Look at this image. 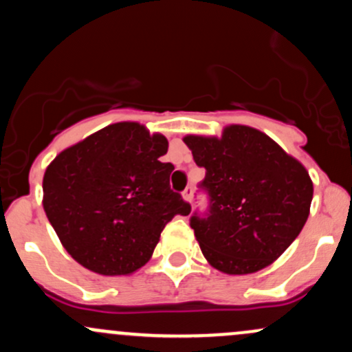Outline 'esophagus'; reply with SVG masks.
<instances>
[{"mask_svg":"<svg viewBox=\"0 0 352 352\" xmlns=\"http://www.w3.org/2000/svg\"><path fill=\"white\" fill-rule=\"evenodd\" d=\"M182 197L185 202H192V199H194V187H187L185 190L182 192Z\"/></svg>","mask_w":352,"mask_h":352,"instance_id":"1","label":"esophagus"}]
</instances>
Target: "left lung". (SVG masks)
Segmentation results:
<instances>
[{
	"mask_svg": "<svg viewBox=\"0 0 352 352\" xmlns=\"http://www.w3.org/2000/svg\"><path fill=\"white\" fill-rule=\"evenodd\" d=\"M184 142L206 168L200 188L208 194V214L190 217L204 257L232 276L267 267L309 217L314 188L307 170L245 125L227 126L220 138L187 135Z\"/></svg>",
	"mask_w": 352,
	"mask_h": 352,
	"instance_id": "1",
	"label": "left lung"
}]
</instances>
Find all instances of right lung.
Listing matches in <instances>:
<instances>
[{
    "instance_id": "1",
    "label": "right lung",
    "mask_w": 352,
    "mask_h": 352,
    "mask_svg": "<svg viewBox=\"0 0 352 352\" xmlns=\"http://www.w3.org/2000/svg\"><path fill=\"white\" fill-rule=\"evenodd\" d=\"M168 142L120 122L63 150L43 177V208L67 252L102 276H126L152 257L164 227L190 206L170 190Z\"/></svg>"
}]
</instances>
